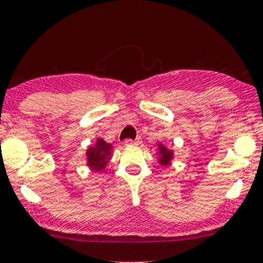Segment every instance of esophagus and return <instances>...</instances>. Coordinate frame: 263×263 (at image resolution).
Here are the masks:
<instances>
[{"mask_svg": "<svg viewBox=\"0 0 263 263\" xmlns=\"http://www.w3.org/2000/svg\"><path fill=\"white\" fill-rule=\"evenodd\" d=\"M124 144L127 146H129V145H140V144H141V140L136 139V140H134V141H133V140H130V139H127V140H125Z\"/></svg>", "mask_w": 263, "mask_h": 263, "instance_id": "esophagus-1", "label": "esophagus"}]
</instances>
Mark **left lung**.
Returning <instances> with one entry per match:
<instances>
[{"label":"left lung","instance_id":"1","mask_svg":"<svg viewBox=\"0 0 263 263\" xmlns=\"http://www.w3.org/2000/svg\"><path fill=\"white\" fill-rule=\"evenodd\" d=\"M157 161L162 166H169L174 161V149H170L166 147L164 144L158 142L156 148Z\"/></svg>","mask_w":263,"mask_h":263}]
</instances>
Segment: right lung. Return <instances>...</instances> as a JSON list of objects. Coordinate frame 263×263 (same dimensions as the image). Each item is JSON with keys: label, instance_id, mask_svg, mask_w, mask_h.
Masks as SVG:
<instances>
[{"label": "right lung", "instance_id": "1", "mask_svg": "<svg viewBox=\"0 0 263 263\" xmlns=\"http://www.w3.org/2000/svg\"><path fill=\"white\" fill-rule=\"evenodd\" d=\"M114 155V146L104 141V139L97 138L94 144L86 149L87 166L91 172H102L106 168Z\"/></svg>", "mask_w": 263, "mask_h": 263}]
</instances>
